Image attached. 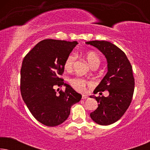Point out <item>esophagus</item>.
<instances>
[{
  "label": "esophagus",
  "mask_w": 150,
  "mask_h": 150,
  "mask_svg": "<svg viewBox=\"0 0 150 150\" xmlns=\"http://www.w3.org/2000/svg\"><path fill=\"white\" fill-rule=\"evenodd\" d=\"M87 98H88V96L87 95H85V94H83V96H82V99L85 100L87 99Z\"/></svg>",
  "instance_id": "obj_1"
}]
</instances>
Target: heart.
I'll list each match as a JSON object with an SVG mask.
<instances>
[{
  "label": "heart",
  "mask_w": 150,
  "mask_h": 150,
  "mask_svg": "<svg viewBox=\"0 0 150 150\" xmlns=\"http://www.w3.org/2000/svg\"><path fill=\"white\" fill-rule=\"evenodd\" d=\"M85 58L87 59L88 63L90 67L99 66L100 63V59L98 54L94 52H88L86 53ZM76 59V55L75 53L69 54L65 61V68L67 70H70L73 67L74 64ZM70 84L76 90L79 91H82L85 89L86 85H91L92 83L87 81V80L81 79V78H74L70 80Z\"/></svg>",
  "instance_id": "obj_1"
}]
</instances>
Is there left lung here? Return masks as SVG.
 Segmentation results:
<instances>
[{
    "label": "left lung",
    "instance_id": "1",
    "mask_svg": "<svg viewBox=\"0 0 150 150\" xmlns=\"http://www.w3.org/2000/svg\"><path fill=\"white\" fill-rule=\"evenodd\" d=\"M86 44L99 50L107 61V73L93 93L108 91L109 95L108 97L90 96L98 103V107L91 112L90 117L96 124L108 126L124 115L132 101L134 89L132 65L126 54L112 43L96 40Z\"/></svg>",
    "mask_w": 150,
    "mask_h": 150
}]
</instances>
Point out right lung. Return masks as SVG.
<instances>
[{
    "mask_svg": "<svg viewBox=\"0 0 150 150\" xmlns=\"http://www.w3.org/2000/svg\"><path fill=\"white\" fill-rule=\"evenodd\" d=\"M76 42L48 39L41 41L26 55L20 73V91L24 103L38 122L47 126L64 122L71 106L81 100L70 85L59 78L64 71L65 61ZM66 87L57 94L55 88Z\"/></svg>",
    "mask_w": 150,
    "mask_h": 150,
    "instance_id": "obj_1",
    "label": "right lung"
}]
</instances>
